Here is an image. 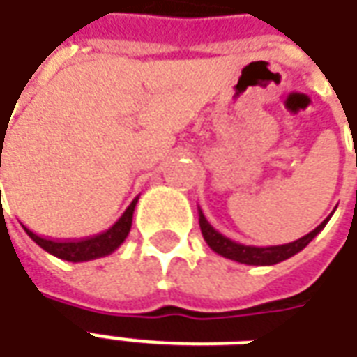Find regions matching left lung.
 Instances as JSON below:
<instances>
[{
    "label": "left lung",
    "instance_id": "left-lung-1",
    "mask_svg": "<svg viewBox=\"0 0 357 357\" xmlns=\"http://www.w3.org/2000/svg\"><path fill=\"white\" fill-rule=\"evenodd\" d=\"M199 213V229H202V234H204V240L207 242V246L211 248L213 252H217L219 255H223L227 259H232V261H238V264L246 265H275L284 261L288 257H292L298 252H302L310 242H312L321 231L323 227L328 223L327 217L319 227H315L310 234H305L302 238L294 240V242H288V244H280V246H246V244H240V242H234V240L227 238L219 231H215L213 227L209 225V221L206 219V215L202 213V209H198Z\"/></svg>",
    "mask_w": 357,
    "mask_h": 357
}]
</instances>
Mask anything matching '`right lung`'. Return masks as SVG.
<instances>
[{"label":"right lung","instance_id":"obj_1","mask_svg":"<svg viewBox=\"0 0 357 357\" xmlns=\"http://www.w3.org/2000/svg\"><path fill=\"white\" fill-rule=\"evenodd\" d=\"M138 204V198L132 199V204L126 207V211L113 227L102 234H96L90 238L82 240H47L38 236L29 229H24L30 238L36 242L38 246L44 248L47 254L55 255L65 261H73V264H80V261H90V259H98V257H105V255L113 254L117 250L130 232L132 227V215L134 207Z\"/></svg>","mask_w":357,"mask_h":357}]
</instances>
